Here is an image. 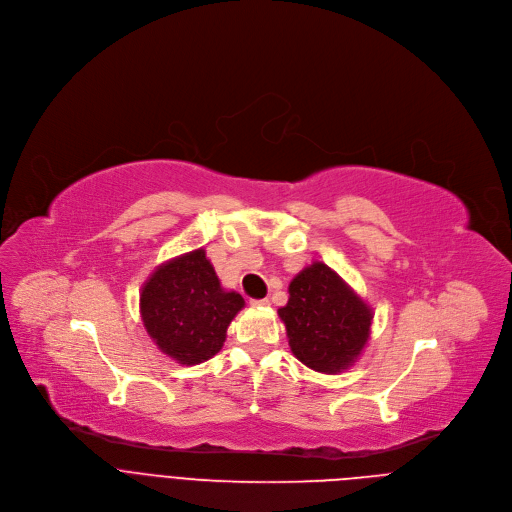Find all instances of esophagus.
Wrapping results in <instances>:
<instances>
[{"mask_svg":"<svg viewBox=\"0 0 512 512\" xmlns=\"http://www.w3.org/2000/svg\"><path fill=\"white\" fill-rule=\"evenodd\" d=\"M251 304H253V306H267V304H269V300H267V298H261V300H255V298H253V300H251Z\"/></svg>","mask_w":512,"mask_h":512,"instance_id":"obj_1","label":"esophagus"}]
</instances>
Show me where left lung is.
I'll return each mask as SVG.
<instances>
[{
  "label": "left lung",
  "instance_id": "1",
  "mask_svg": "<svg viewBox=\"0 0 512 512\" xmlns=\"http://www.w3.org/2000/svg\"><path fill=\"white\" fill-rule=\"evenodd\" d=\"M277 312L286 322L294 355L324 374H337L357 359L374 318L324 263H312L294 277L290 300Z\"/></svg>",
  "mask_w": 512,
  "mask_h": 512
}]
</instances>
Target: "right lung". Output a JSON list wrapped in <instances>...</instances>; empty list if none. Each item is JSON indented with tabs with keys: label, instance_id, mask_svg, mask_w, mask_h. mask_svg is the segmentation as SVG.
<instances>
[{
	"label": "right lung",
	"instance_id": "right-lung-1",
	"mask_svg": "<svg viewBox=\"0 0 512 512\" xmlns=\"http://www.w3.org/2000/svg\"><path fill=\"white\" fill-rule=\"evenodd\" d=\"M243 306L241 294L220 288L202 249L159 267L141 294L147 333L163 353L183 365L216 355L230 320Z\"/></svg>",
	"mask_w": 512,
	"mask_h": 512
}]
</instances>
